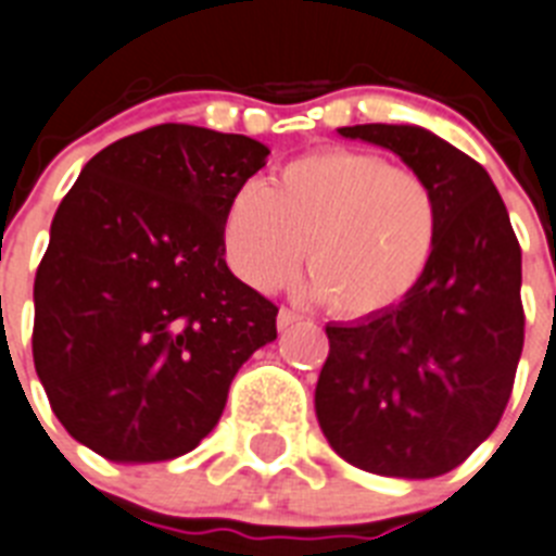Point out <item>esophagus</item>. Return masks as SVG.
I'll list each match as a JSON object with an SVG mask.
<instances>
[{"label":"esophagus","mask_w":556,"mask_h":556,"mask_svg":"<svg viewBox=\"0 0 556 556\" xmlns=\"http://www.w3.org/2000/svg\"><path fill=\"white\" fill-rule=\"evenodd\" d=\"M300 319H302V316L296 314V311H291V307H279V314H277L279 330L291 328V325H296V321H300Z\"/></svg>","instance_id":"esophagus-1"}]
</instances>
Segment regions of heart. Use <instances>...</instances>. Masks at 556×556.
Wrapping results in <instances>:
<instances>
[{
	"label": "heart",
	"mask_w": 556,
	"mask_h": 556,
	"mask_svg": "<svg viewBox=\"0 0 556 556\" xmlns=\"http://www.w3.org/2000/svg\"><path fill=\"white\" fill-rule=\"evenodd\" d=\"M441 242V200L421 172L362 149L330 147L279 166L268 186H240L223 214L237 277L277 291L302 268L307 293L362 319L418 288Z\"/></svg>",
	"instance_id": "heart-1"
}]
</instances>
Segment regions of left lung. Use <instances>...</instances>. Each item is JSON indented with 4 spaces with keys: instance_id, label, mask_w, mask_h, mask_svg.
I'll return each instance as SVG.
<instances>
[{
    "instance_id": "left-lung-1",
    "label": "left lung",
    "mask_w": 556,
    "mask_h": 556,
    "mask_svg": "<svg viewBox=\"0 0 556 556\" xmlns=\"http://www.w3.org/2000/svg\"><path fill=\"white\" fill-rule=\"evenodd\" d=\"M339 135L390 149L441 200L435 260L407 300L328 325L316 418L339 458L372 475L438 478L464 464L508 404L526 314L520 242L478 161L407 124Z\"/></svg>"
}]
</instances>
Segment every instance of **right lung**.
Returning <instances> with one entry per match:
<instances>
[{
  "label": "right lung",
  "instance_id": "obj_1",
  "mask_svg": "<svg viewBox=\"0 0 556 556\" xmlns=\"http://www.w3.org/2000/svg\"><path fill=\"white\" fill-rule=\"evenodd\" d=\"M245 135L161 124L101 149L50 226L33 362L55 418L101 458L186 455L277 339L279 307L228 270L223 214L265 166Z\"/></svg>",
  "mask_w": 556,
  "mask_h": 556
}]
</instances>
